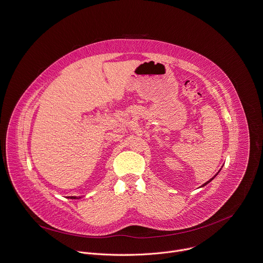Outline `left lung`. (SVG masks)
<instances>
[{
    "mask_svg": "<svg viewBox=\"0 0 263 263\" xmlns=\"http://www.w3.org/2000/svg\"><path fill=\"white\" fill-rule=\"evenodd\" d=\"M218 172H219V171H218ZM218 172H217V173H216V174H215V176H214V177H213V178H212V179H211V180H209V181H208V182H206V183H205V184H203V185H202V187H203V186H206V185H207V184H209V183H210V182H211V181H212V180H213V179H214V178H215V177H216V176H217V174H218Z\"/></svg>",
    "mask_w": 263,
    "mask_h": 263,
    "instance_id": "obj_1",
    "label": "left lung"
}]
</instances>
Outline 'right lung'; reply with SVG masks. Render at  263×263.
Returning <instances> with one entry per match:
<instances>
[{"mask_svg":"<svg viewBox=\"0 0 263 263\" xmlns=\"http://www.w3.org/2000/svg\"><path fill=\"white\" fill-rule=\"evenodd\" d=\"M70 198H72V199H76V198H79V197H76V196H69Z\"/></svg>","mask_w":263,"mask_h":263,"instance_id":"add662e5","label":"right lung"}]
</instances>
